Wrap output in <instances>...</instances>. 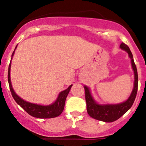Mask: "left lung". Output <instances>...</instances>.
I'll return each mask as SVG.
<instances>
[{"instance_id":"1","label":"left lung","mask_w":146,"mask_h":146,"mask_svg":"<svg viewBox=\"0 0 146 146\" xmlns=\"http://www.w3.org/2000/svg\"><path fill=\"white\" fill-rule=\"evenodd\" d=\"M120 47L125 50L129 54V57L131 59V66L135 73V82L134 88L131 91V95L126 101L116 104H99L95 102L91 96L90 90L87 86H85V93H86V101L87 106V112L91 118L104 122H113L121 118L123 114L128 111L132 106L135 99L136 98L138 86V76L137 67L134 62L133 55L131 53L129 47L124 43H121Z\"/></svg>"}]
</instances>
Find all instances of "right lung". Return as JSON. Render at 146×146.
Segmentation results:
<instances>
[{"label":"right lung","mask_w":146,"mask_h":146,"mask_svg":"<svg viewBox=\"0 0 146 146\" xmlns=\"http://www.w3.org/2000/svg\"><path fill=\"white\" fill-rule=\"evenodd\" d=\"M17 48V46L15 49ZM15 49L13 52L12 55H11V59H12V56L15 53ZM11 62L10 61L9 66V70H8V82H9V88L11 91V95H12L13 98L15 100L17 103L24 110L27 112L30 115L35 117V118H55V117L58 116L62 113L63 110L64 109V105H65L66 99L68 94H69V91H70L71 88H72V85L69 86V87L67 89L64 90V91H61L59 94L58 96L56 101L52 104L50 105H40V104H33V103L28 102L23 100V99L20 97V96L17 95L16 93L15 92L14 89H13L12 86H11V78H10V69H11Z\"/></svg>","instance_id":"1"}]
</instances>
